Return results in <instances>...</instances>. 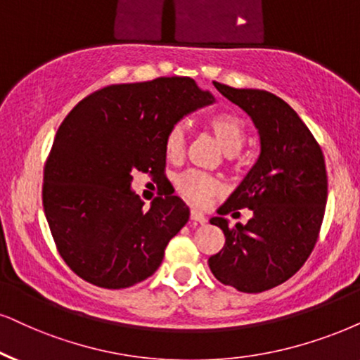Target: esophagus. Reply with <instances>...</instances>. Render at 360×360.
<instances>
[{
    "label": "esophagus",
    "instance_id": "obj_1",
    "mask_svg": "<svg viewBox=\"0 0 360 360\" xmlns=\"http://www.w3.org/2000/svg\"><path fill=\"white\" fill-rule=\"evenodd\" d=\"M191 219L199 222V224H204V222H206V216H204V212L199 211V209H191Z\"/></svg>",
    "mask_w": 360,
    "mask_h": 360
}]
</instances>
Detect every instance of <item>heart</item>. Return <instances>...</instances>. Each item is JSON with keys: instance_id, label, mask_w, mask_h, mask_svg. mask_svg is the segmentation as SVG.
<instances>
[{"instance_id": "1", "label": "heart", "mask_w": 360, "mask_h": 360, "mask_svg": "<svg viewBox=\"0 0 360 360\" xmlns=\"http://www.w3.org/2000/svg\"><path fill=\"white\" fill-rule=\"evenodd\" d=\"M206 124L214 139L229 156L239 153L245 141V126L240 116L231 111H219L209 116ZM184 129L183 126H172L165 136V154L169 161H179L184 154ZM174 188L183 198L194 204H206L209 199L219 194L222 183L202 171H184L174 179Z\"/></svg>"}]
</instances>
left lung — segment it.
<instances>
[{"instance_id":"8db88e82","label":"left lung","mask_w":360,"mask_h":360,"mask_svg":"<svg viewBox=\"0 0 360 360\" xmlns=\"http://www.w3.org/2000/svg\"><path fill=\"white\" fill-rule=\"evenodd\" d=\"M221 94L252 117L261 154L221 216L251 209L248 224L231 227L212 217L226 243L209 257V269L222 284L240 292H262L292 277L319 239L327 202L322 149L297 112L276 94L214 83Z\"/></svg>"}]
</instances>
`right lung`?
Returning a JSON list of instances; mask_svg holds the SVG:
<instances>
[{"label": "right lung", "mask_w": 360, "mask_h": 360, "mask_svg": "<svg viewBox=\"0 0 360 360\" xmlns=\"http://www.w3.org/2000/svg\"><path fill=\"white\" fill-rule=\"evenodd\" d=\"M214 98L191 78L111 84L79 101L59 126L44 165L43 207L59 256L81 279L124 289L158 271L189 219L177 195L144 209L133 172L165 176V136Z\"/></svg>", "instance_id": "1"}]
</instances>
